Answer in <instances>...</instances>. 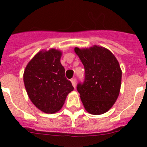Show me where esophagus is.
Here are the masks:
<instances>
[{
  "label": "esophagus",
  "mask_w": 147,
  "mask_h": 147,
  "mask_svg": "<svg viewBox=\"0 0 147 147\" xmlns=\"http://www.w3.org/2000/svg\"><path fill=\"white\" fill-rule=\"evenodd\" d=\"M71 83H72V85L74 86V88H76V80L75 78H73L72 80H71Z\"/></svg>",
  "instance_id": "esophagus-1"
}]
</instances>
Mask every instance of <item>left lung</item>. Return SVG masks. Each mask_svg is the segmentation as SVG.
Segmentation results:
<instances>
[{
  "mask_svg": "<svg viewBox=\"0 0 147 147\" xmlns=\"http://www.w3.org/2000/svg\"><path fill=\"white\" fill-rule=\"evenodd\" d=\"M85 67V79L76 86L85 110L93 115L108 111L117 99L121 83V70L110 51L94 45L75 48Z\"/></svg>",
  "mask_w": 147,
  "mask_h": 147,
  "instance_id": "8db88e82",
  "label": "left lung"
}]
</instances>
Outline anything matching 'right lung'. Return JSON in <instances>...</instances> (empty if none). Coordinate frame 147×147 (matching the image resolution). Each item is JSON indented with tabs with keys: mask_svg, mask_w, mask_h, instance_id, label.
<instances>
[{
	"mask_svg": "<svg viewBox=\"0 0 147 147\" xmlns=\"http://www.w3.org/2000/svg\"><path fill=\"white\" fill-rule=\"evenodd\" d=\"M62 53L56 49L40 51L26 67L23 81L32 103L45 113L57 112L67 95L74 90L65 76L60 62Z\"/></svg>",
	"mask_w": 147,
	"mask_h": 147,
	"instance_id": "add662e5",
	"label": "right lung"
}]
</instances>
